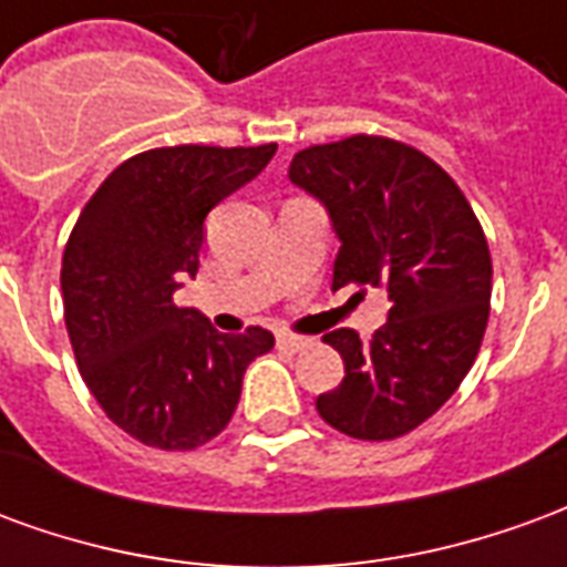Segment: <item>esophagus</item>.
I'll list each match as a JSON object with an SVG mask.
<instances>
[{"label":"esophagus","mask_w":567,"mask_h":567,"mask_svg":"<svg viewBox=\"0 0 567 567\" xmlns=\"http://www.w3.org/2000/svg\"><path fill=\"white\" fill-rule=\"evenodd\" d=\"M276 343H279V349H285V352H303L307 346H312V340H309V337H295V333H279Z\"/></svg>","instance_id":"1"}]
</instances>
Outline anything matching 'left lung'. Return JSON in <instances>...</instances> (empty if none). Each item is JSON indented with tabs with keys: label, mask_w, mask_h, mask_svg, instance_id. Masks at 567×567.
I'll use <instances>...</instances> for the list:
<instances>
[{
	"label": "left lung",
	"mask_w": 567,
	"mask_h": 567,
	"mask_svg": "<svg viewBox=\"0 0 567 567\" xmlns=\"http://www.w3.org/2000/svg\"><path fill=\"white\" fill-rule=\"evenodd\" d=\"M288 178L328 209L340 255L333 291L385 288L392 309L361 343L324 333L346 364L319 416L358 440H394L446 404L474 364L488 321L492 258L458 185L422 151L349 136L297 151Z\"/></svg>",
	"instance_id": "left-lung-1"
}]
</instances>
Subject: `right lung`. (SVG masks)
<instances>
[{
    "label": "right lung",
    "instance_id": "1",
    "mask_svg": "<svg viewBox=\"0 0 567 567\" xmlns=\"http://www.w3.org/2000/svg\"><path fill=\"white\" fill-rule=\"evenodd\" d=\"M276 145L142 151L87 199L63 251V316L81 380L105 416L157 450L218 437L246 368L272 333H218L197 309L175 307L197 272L206 215L272 161Z\"/></svg>",
    "mask_w": 567,
    "mask_h": 567
}]
</instances>
